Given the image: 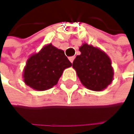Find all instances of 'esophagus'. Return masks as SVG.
Returning a JSON list of instances; mask_svg holds the SVG:
<instances>
[{
	"label": "esophagus",
	"mask_w": 134,
	"mask_h": 134,
	"mask_svg": "<svg viewBox=\"0 0 134 134\" xmlns=\"http://www.w3.org/2000/svg\"><path fill=\"white\" fill-rule=\"evenodd\" d=\"M74 59H75V56H71V57H69V60H70V62H71V63H73Z\"/></svg>",
	"instance_id": "1"
}]
</instances>
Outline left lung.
<instances>
[{
  "instance_id": "8db88e82",
  "label": "left lung",
  "mask_w": 134,
  "mask_h": 134,
  "mask_svg": "<svg viewBox=\"0 0 134 134\" xmlns=\"http://www.w3.org/2000/svg\"><path fill=\"white\" fill-rule=\"evenodd\" d=\"M81 54L77 55L72 66L86 88L94 91L106 89L114 79V68L109 55L97 47L82 43Z\"/></svg>"
}]
</instances>
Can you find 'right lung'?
Instances as JSON below:
<instances>
[{
  "label": "right lung",
  "mask_w": 134,
  "mask_h": 134,
  "mask_svg": "<svg viewBox=\"0 0 134 134\" xmlns=\"http://www.w3.org/2000/svg\"><path fill=\"white\" fill-rule=\"evenodd\" d=\"M71 65L63 50L52 43L46 44L27 59L23 80L33 90H48L57 84L63 71Z\"/></svg>",
  "instance_id": "obj_1"
}]
</instances>
